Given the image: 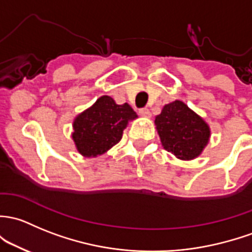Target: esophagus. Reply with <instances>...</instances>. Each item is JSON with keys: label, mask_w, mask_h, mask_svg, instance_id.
I'll return each instance as SVG.
<instances>
[{"label": "esophagus", "mask_w": 252, "mask_h": 252, "mask_svg": "<svg viewBox=\"0 0 252 252\" xmlns=\"http://www.w3.org/2000/svg\"><path fill=\"white\" fill-rule=\"evenodd\" d=\"M139 113H140V116H142V117H150V116H151L150 110H148V108H146V107L140 108Z\"/></svg>", "instance_id": "obj_1"}]
</instances>
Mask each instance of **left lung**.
<instances>
[{"mask_svg":"<svg viewBox=\"0 0 252 252\" xmlns=\"http://www.w3.org/2000/svg\"><path fill=\"white\" fill-rule=\"evenodd\" d=\"M155 123L163 147L184 160L198 157L210 136L208 124L179 100L164 106Z\"/></svg>","mask_w":252,"mask_h":252,"instance_id":"left-lung-1","label":"left lung"}]
</instances>
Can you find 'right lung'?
<instances>
[{"instance_id": "obj_1", "label": "right lung", "mask_w": 252, "mask_h": 252, "mask_svg": "<svg viewBox=\"0 0 252 252\" xmlns=\"http://www.w3.org/2000/svg\"><path fill=\"white\" fill-rule=\"evenodd\" d=\"M136 113L128 104L117 105L112 97L101 96L73 122L72 139L81 155L96 157L118 144L129 121Z\"/></svg>"}]
</instances>
